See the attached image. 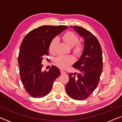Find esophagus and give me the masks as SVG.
I'll list each match as a JSON object with an SVG mask.
<instances>
[{
  "label": "esophagus",
  "instance_id": "esophagus-1",
  "mask_svg": "<svg viewBox=\"0 0 122 122\" xmlns=\"http://www.w3.org/2000/svg\"><path fill=\"white\" fill-rule=\"evenodd\" d=\"M60 71H61V73H66V71L64 69H63V68H61L60 69Z\"/></svg>",
  "mask_w": 122,
  "mask_h": 122
}]
</instances>
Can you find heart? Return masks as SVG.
Segmentation results:
<instances>
[{"mask_svg":"<svg viewBox=\"0 0 122 122\" xmlns=\"http://www.w3.org/2000/svg\"><path fill=\"white\" fill-rule=\"evenodd\" d=\"M62 40L66 43L69 47L73 48V52L76 54H80L82 51V45L80 43L76 44L78 41V38L72 32H67L63 35L62 36ZM57 43V40L54 38L51 42L50 44L49 50L51 53H54L55 52L56 46ZM74 61V58L71 55H60L58 56L55 60V62L57 64L62 68H65L71 65Z\"/></svg>","mask_w":122,"mask_h":122,"instance_id":"1","label":"heart"}]
</instances>
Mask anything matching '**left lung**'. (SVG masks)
<instances>
[{"mask_svg": "<svg viewBox=\"0 0 122 122\" xmlns=\"http://www.w3.org/2000/svg\"><path fill=\"white\" fill-rule=\"evenodd\" d=\"M84 38V50L72 66L79 73H69L66 86L67 93L73 99H86L98 86L103 70V56L99 42L91 32L81 26H71Z\"/></svg>", "mask_w": 122, "mask_h": 122, "instance_id": "obj_1", "label": "left lung"}]
</instances>
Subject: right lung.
Masks as SVG:
<instances>
[{"label":"right lung","instance_id":"add662e5","mask_svg":"<svg viewBox=\"0 0 122 122\" xmlns=\"http://www.w3.org/2000/svg\"><path fill=\"white\" fill-rule=\"evenodd\" d=\"M68 28L65 25H43L31 31L24 37L18 55L19 73L26 91L33 98H42L51 90L53 82L60 75L57 67L42 71L43 57L49 54L53 38Z\"/></svg>","mask_w":122,"mask_h":122}]
</instances>
